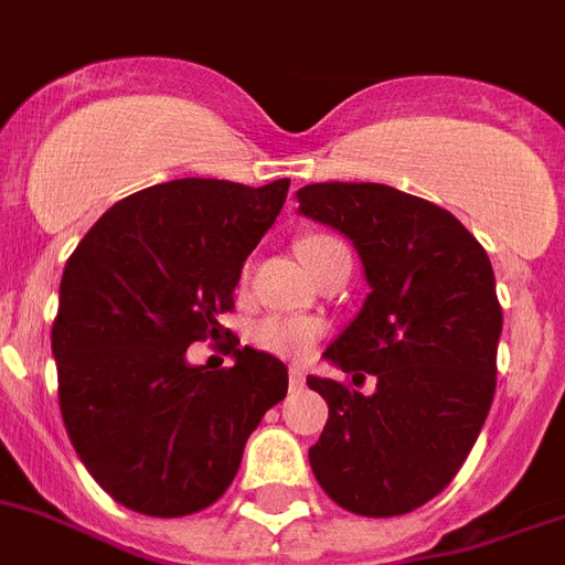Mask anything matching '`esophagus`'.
I'll list each match as a JSON object with an SVG mask.
<instances>
[{"label": "esophagus", "instance_id": "1", "mask_svg": "<svg viewBox=\"0 0 565 565\" xmlns=\"http://www.w3.org/2000/svg\"><path fill=\"white\" fill-rule=\"evenodd\" d=\"M288 383H291V388H302L306 385V374L300 369H288Z\"/></svg>", "mask_w": 565, "mask_h": 565}]
</instances>
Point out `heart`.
<instances>
[{
	"label": "heart",
	"instance_id": "1",
	"mask_svg": "<svg viewBox=\"0 0 565 565\" xmlns=\"http://www.w3.org/2000/svg\"><path fill=\"white\" fill-rule=\"evenodd\" d=\"M340 239L329 234H308L302 236L297 250L300 257L306 259V265L315 271V265L320 263L329 250L340 248ZM322 337V322L311 320V317H282L271 315L257 322L254 329V345L263 349L265 354H274L279 360H294L300 363L306 356H311V351L317 349V342Z\"/></svg>",
	"mask_w": 565,
	"mask_h": 565
}]
</instances>
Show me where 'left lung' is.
I'll use <instances>...</instances> for the list:
<instances>
[{
  "label": "left lung",
  "mask_w": 565,
  "mask_h": 565,
  "mask_svg": "<svg viewBox=\"0 0 565 565\" xmlns=\"http://www.w3.org/2000/svg\"><path fill=\"white\" fill-rule=\"evenodd\" d=\"M297 200L349 236L371 286L326 356L354 383L377 377L369 397L308 377L329 403L308 460L342 509L408 514L455 480L494 399L503 308L489 254L455 214L392 185L315 182Z\"/></svg>",
  "instance_id": "obj_1"
}]
</instances>
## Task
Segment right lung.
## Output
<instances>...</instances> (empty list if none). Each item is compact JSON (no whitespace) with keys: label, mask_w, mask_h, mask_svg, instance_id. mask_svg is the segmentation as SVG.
I'll use <instances>...</instances> for the list:
<instances>
[{"label":"right lung","mask_w":565,"mask_h":565,"mask_svg":"<svg viewBox=\"0 0 565 565\" xmlns=\"http://www.w3.org/2000/svg\"><path fill=\"white\" fill-rule=\"evenodd\" d=\"M291 180L162 182L119 200L62 274L51 345L60 412L96 483L131 512L185 518L223 498L245 440L288 392L274 354L236 349L231 369L188 365L191 342L228 334L243 263Z\"/></svg>","instance_id":"obj_1"}]
</instances>
